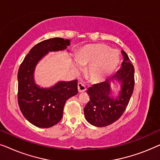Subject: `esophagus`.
<instances>
[{"mask_svg":"<svg viewBox=\"0 0 160 160\" xmlns=\"http://www.w3.org/2000/svg\"><path fill=\"white\" fill-rule=\"evenodd\" d=\"M78 92H84L86 91V87L84 86L82 83H78Z\"/></svg>","mask_w":160,"mask_h":160,"instance_id":"obj_1","label":"esophagus"}]
</instances>
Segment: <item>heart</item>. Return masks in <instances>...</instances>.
I'll use <instances>...</instances> for the list:
<instances>
[{"instance_id":"1","label":"heart","mask_w":160,"mask_h":160,"mask_svg":"<svg viewBox=\"0 0 160 160\" xmlns=\"http://www.w3.org/2000/svg\"><path fill=\"white\" fill-rule=\"evenodd\" d=\"M120 62L119 51L111 49L106 44L96 43L85 46L77 53L73 61L76 71H80L82 65H89L87 70L92 81H100L111 75Z\"/></svg>"}]
</instances>
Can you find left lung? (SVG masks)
Instances as JSON below:
<instances>
[{
	"label": "left lung",
	"mask_w": 160,
	"mask_h": 160,
	"mask_svg": "<svg viewBox=\"0 0 160 160\" xmlns=\"http://www.w3.org/2000/svg\"><path fill=\"white\" fill-rule=\"evenodd\" d=\"M122 52L124 60L121 69L109 79L93 84L87 91L90 99L84 107V116L87 121L95 127L110 125L119 119L125 111L133 92L134 67L126 52L123 50ZM113 80L120 84V90L115 97L110 88Z\"/></svg>",
	"instance_id": "obj_1"
}]
</instances>
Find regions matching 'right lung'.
Returning a JSON list of instances; mask_svg holds the SVG:
<instances>
[{"label":"right lung","instance_id":"1","mask_svg":"<svg viewBox=\"0 0 160 160\" xmlns=\"http://www.w3.org/2000/svg\"><path fill=\"white\" fill-rule=\"evenodd\" d=\"M71 41L53 38L43 41L30 49L19 66L18 104L25 119L33 125L48 128L55 125L62 117L65 102L78 93L77 80L59 82L49 88L36 84L34 71L39 61L49 52L62 51Z\"/></svg>","mask_w":160,"mask_h":160}]
</instances>
